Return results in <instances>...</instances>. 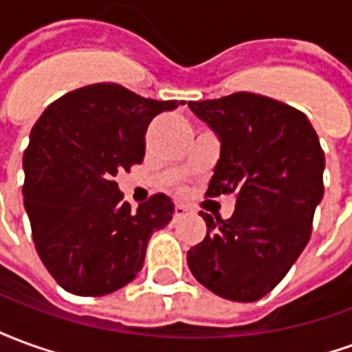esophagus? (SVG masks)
<instances>
[{
	"label": "esophagus",
	"instance_id": "esophagus-1",
	"mask_svg": "<svg viewBox=\"0 0 352 352\" xmlns=\"http://www.w3.org/2000/svg\"><path fill=\"white\" fill-rule=\"evenodd\" d=\"M188 213V209L184 206H175V213H173V217L175 219H181V217H184V214Z\"/></svg>",
	"mask_w": 352,
	"mask_h": 352
}]
</instances>
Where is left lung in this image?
Returning a JSON list of instances; mask_svg holds the SVG:
<instances>
[{"instance_id":"1","label":"left lung","mask_w":352,"mask_h":352,"mask_svg":"<svg viewBox=\"0 0 352 352\" xmlns=\"http://www.w3.org/2000/svg\"><path fill=\"white\" fill-rule=\"evenodd\" d=\"M221 138L206 198L236 194L230 219L201 211L204 241L186 260L192 275L221 298L256 302L279 285L313 230L324 194V153L302 111L251 92L188 101Z\"/></svg>"}]
</instances>
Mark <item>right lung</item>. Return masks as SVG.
Listing matches in <instances>:
<instances>
[{"label":"right lung","mask_w":352,"mask_h":352,"mask_svg":"<svg viewBox=\"0 0 352 352\" xmlns=\"http://www.w3.org/2000/svg\"><path fill=\"white\" fill-rule=\"evenodd\" d=\"M181 103L98 82L52 101L35 122L22 196L37 254L64 290L111 294L143 267L151 234L175 207L153 194L131 209L115 175L143 162L151 120Z\"/></svg>","instance_id":"right-lung-1"}]
</instances>
